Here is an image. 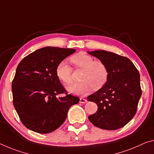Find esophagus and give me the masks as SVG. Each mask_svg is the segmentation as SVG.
I'll list each match as a JSON object with an SVG mask.
<instances>
[{
  "mask_svg": "<svg viewBox=\"0 0 154 154\" xmlns=\"http://www.w3.org/2000/svg\"><path fill=\"white\" fill-rule=\"evenodd\" d=\"M79 102L81 103H86V102H87V100L86 99H84V98H80Z\"/></svg>",
  "mask_w": 154,
  "mask_h": 154,
  "instance_id": "obj_1",
  "label": "esophagus"
}]
</instances>
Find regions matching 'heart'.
<instances>
[{
  "instance_id": "heart-1",
  "label": "heart",
  "mask_w": 154,
  "mask_h": 154,
  "mask_svg": "<svg viewBox=\"0 0 154 154\" xmlns=\"http://www.w3.org/2000/svg\"><path fill=\"white\" fill-rule=\"evenodd\" d=\"M76 68L83 69L81 75L82 82L74 83L67 87L70 93L86 94L92 89L101 88L109 77V69L107 65L101 61H95L91 56L85 53H79L70 58ZM56 75L66 84L72 81V69L66 61L60 62L56 68Z\"/></svg>"
}]
</instances>
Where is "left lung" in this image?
I'll return each mask as SVG.
<instances>
[{
    "label": "left lung",
    "mask_w": 154,
    "mask_h": 154,
    "mask_svg": "<svg viewBox=\"0 0 154 154\" xmlns=\"http://www.w3.org/2000/svg\"><path fill=\"white\" fill-rule=\"evenodd\" d=\"M88 53L104 62L109 72L106 84L87 97L98 106L96 113L88 119L97 128L118 130L128 124L137 111L142 94L140 74L128 57L102 50Z\"/></svg>",
    "instance_id": "left-lung-1"
}]
</instances>
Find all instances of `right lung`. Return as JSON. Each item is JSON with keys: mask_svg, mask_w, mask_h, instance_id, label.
<instances>
[{"mask_svg": "<svg viewBox=\"0 0 154 154\" xmlns=\"http://www.w3.org/2000/svg\"><path fill=\"white\" fill-rule=\"evenodd\" d=\"M75 51L48 46L19 63L12 82L13 103L26 128L40 134L52 132L64 123L70 107L79 103V97L67 94L55 72L58 64ZM63 93L67 95L57 98Z\"/></svg>", "mask_w": 154, "mask_h": 154, "instance_id": "right-lung-1", "label": "right lung"}]
</instances>
